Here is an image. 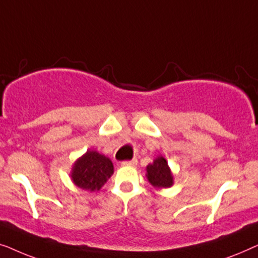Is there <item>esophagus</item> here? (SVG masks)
<instances>
[{
  "label": "esophagus",
  "mask_w": 258,
  "mask_h": 258,
  "mask_svg": "<svg viewBox=\"0 0 258 258\" xmlns=\"http://www.w3.org/2000/svg\"><path fill=\"white\" fill-rule=\"evenodd\" d=\"M137 163V160L136 158H133V160H129V161H123L122 162V165H135Z\"/></svg>",
  "instance_id": "esophagus-1"
}]
</instances>
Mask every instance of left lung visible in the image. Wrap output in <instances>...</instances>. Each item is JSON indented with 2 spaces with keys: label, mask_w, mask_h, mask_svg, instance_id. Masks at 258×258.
Wrapping results in <instances>:
<instances>
[{
  "label": "left lung",
  "mask_w": 258,
  "mask_h": 258,
  "mask_svg": "<svg viewBox=\"0 0 258 258\" xmlns=\"http://www.w3.org/2000/svg\"><path fill=\"white\" fill-rule=\"evenodd\" d=\"M147 177L154 186L169 188L172 185V175L164 157H158L147 167Z\"/></svg>",
  "instance_id": "left-lung-1"
}]
</instances>
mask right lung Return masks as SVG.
<instances>
[{
	"label": "right lung",
	"mask_w": 258,
	"mask_h": 258,
	"mask_svg": "<svg viewBox=\"0 0 258 258\" xmlns=\"http://www.w3.org/2000/svg\"><path fill=\"white\" fill-rule=\"evenodd\" d=\"M114 172V165L104 155L88 150L74 164L72 178L81 189L88 191L100 190Z\"/></svg>",
	"instance_id": "right-lung-1"
}]
</instances>
